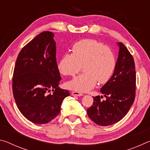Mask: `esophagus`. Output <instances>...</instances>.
<instances>
[{"instance_id": "obj_1", "label": "esophagus", "mask_w": 150, "mask_h": 150, "mask_svg": "<svg viewBox=\"0 0 150 150\" xmlns=\"http://www.w3.org/2000/svg\"><path fill=\"white\" fill-rule=\"evenodd\" d=\"M71 95H73V96H80L83 95V94L82 93L77 92V91H73V92H71Z\"/></svg>"}]
</instances>
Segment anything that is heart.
<instances>
[{
	"instance_id": "heart-1",
	"label": "heart",
	"mask_w": 150,
	"mask_h": 150,
	"mask_svg": "<svg viewBox=\"0 0 150 150\" xmlns=\"http://www.w3.org/2000/svg\"><path fill=\"white\" fill-rule=\"evenodd\" d=\"M83 73L67 83L71 89L87 92L97 83L104 84L112 76L116 59L110 47L93 39L80 40L73 45L72 54L63 55L58 63V69L65 76H74L81 69Z\"/></svg>"
}]
</instances>
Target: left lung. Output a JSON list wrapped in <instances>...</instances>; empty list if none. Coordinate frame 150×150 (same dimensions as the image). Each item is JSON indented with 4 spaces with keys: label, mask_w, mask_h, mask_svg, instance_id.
<instances>
[{
    "label": "left lung",
    "mask_w": 150,
    "mask_h": 150,
    "mask_svg": "<svg viewBox=\"0 0 150 150\" xmlns=\"http://www.w3.org/2000/svg\"><path fill=\"white\" fill-rule=\"evenodd\" d=\"M118 58L112 76L100 88L103 96L93 97V105L87 109L91 120L99 126L112 125L122 120L135 99L136 75L132 55L122 43H118Z\"/></svg>",
    "instance_id": "left-lung-1"
}]
</instances>
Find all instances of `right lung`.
Masks as SVG:
<instances>
[{
	"instance_id": "obj_1",
	"label": "right lung",
	"mask_w": 150,
	"mask_h": 150,
	"mask_svg": "<svg viewBox=\"0 0 150 150\" xmlns=\"http://www.w3.org/2000/svg\"><path fill=\"white\" fill-rule=\"evenodd\" d=\"M61 79L54 34L43 32L22 48L14 66L12 92L25 118L42 124L59 115L63 100L70 95L58 87Z\"/></svg>"
}]
</instances>
